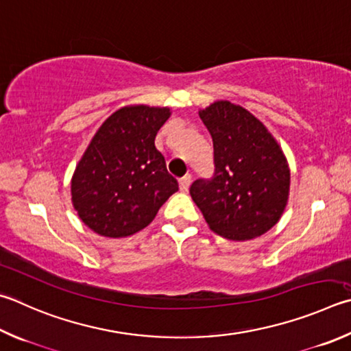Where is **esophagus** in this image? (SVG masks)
<instances>
[{
    "mask_svg": "<svg viewBox=\"0 0 351 351\" xmlns=\"http://www.w3.org/2000/svg\"><path fill=\"white\" fill-rule=\"evenodd\" d=\"M190 184H192V176H190V175L182 176L180 180V190H181V192H187Z\"/></svg>",
    "mask_w": 351,
    "mask_h": 351,
    "instance_id": "obj_1",
    "label": "esophagus"
}]
</instances>
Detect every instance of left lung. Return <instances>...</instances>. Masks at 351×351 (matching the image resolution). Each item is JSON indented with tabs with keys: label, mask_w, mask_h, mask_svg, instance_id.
I'll use <instances>...</instances> for the list:
<instances>
[{
	"label": "left lung",
	"mask_w": 351,
	"mask_h": 351,
	"mask_svg": "<svg viewBox=\"0 0 351 351\" xmlns=\"http://www.w3.org/2000/svg\"><path fill=\"white\" fill-rule=\"evenodd\" d=\"M213 139L215 173L190 186L192 199L219 237H261L281 218L290 169L275 138L244 107L218 101L199 110Z\"/></svg>",
	"instance_id": "left-lung-1"
}]
</instances>
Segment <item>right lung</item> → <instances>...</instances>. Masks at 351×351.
<instances>
[{"instance_id": "obj_1", "label": "right lung", "mask_w": 351, "mask_h": 351, "mask_svg": "<svg viewBox=\"0 0 351 351\" xmlns=\"http://www.w3.org/2000/svg\"><path fill=\"white\" fill-rule=\"evenodd\" d=\"M167 107L130 106L95 133L72 178V202L81 221L101 237L123 238L147 227L178 192L155 147Z\"/></svg>"}]
</instances>
